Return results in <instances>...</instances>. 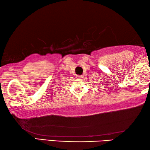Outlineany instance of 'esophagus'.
I'll return each mask as SVG.
<instances>
[{"mask_svg": "<svg viewBox=\"0 0 150 150\" xmlns=\"http://www.w3.org/2000/svg\"><path fill=\"white\" fill-rule=\"evenodd\" d=\"M82 77H83L82 75H77V76H76V78H77V79H81Z\"/></svg>", "mask_w": 150, "mask_h": 150, "instance_id": "1", "label": "esophagus"}]
</instances>
